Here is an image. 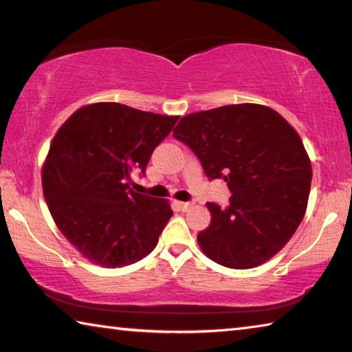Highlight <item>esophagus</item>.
<instances>
[{
	"mask_svg": "<svg viewBox=\"0 0 352 352\" xmlns=\"http://www.w3.org/2000/svg\"><path fill=\"white\" fill-rule=\"evenodd\" d=\"M178 208H180L182 211H188L192 208V204H190V201H178Z\"/></svg>",
	"mask_w": 352,
	"mask_h": 352,
	"instance_id": "34e87169",
	"label": "esophagus"
}]
</instances>
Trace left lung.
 <instances>
[{
  "label": "left lung",
  "mask_w": 352,
  "mask_h": 352,
  "mask_svg": "<svg viewBox=\"0 0 352 352\" xmlns=\"http://www.w3.org/2000/svg\"><path fill=\"white\" fill-rule=\"evenodd\" d=\"M174 138L199 158L208 180L226 182L228 206L208 201L211 223L197 241L230 269H252L275 256L305 217L312 166L294 127L256 104L225 105L180 119Z\"/></svg>",
  "instance_id": "left-lung-1"
}]
</instances>
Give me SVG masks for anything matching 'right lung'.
<instances>
[{
	"label": "right lung",
	"instance_id": "obj_1",
	"mask_svg": "<svg viewBox=\"0 0 352 352\" xmlns=\"http://www.w3.org/2000/svg\"><path fill=\"white\" fill-rule=\"evenodd\" d=\"M177 121L99 102L82 107L58 129L41 174L45 200L62 234L94 264H133L157 245L174 212L168 200L135 192L130 174L146 175Z\"/></svg>",
	"mask_w": 352,
	"mask_h": 352
}]
</instances>
